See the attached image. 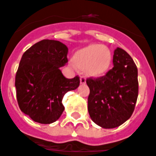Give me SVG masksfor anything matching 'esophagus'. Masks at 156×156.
I'll return each mask as SVG.
<instances>
[{
	"label": "esophagus",
	"mask_w": 156,
	"mask_h": 156,
	"mask_svg": "<svg viewBox=\"0 0 156 156\" xmlns=\"http://www.w3.org/2000/svg\"><path fill=\"white\" fill-rule=\"evenodd\" d=\"M80 83H81L82 84H84L86 83V78H85L84 76H81V77H80Z\"/></svg>",
	"instance_id": "obj_1"
}]
</instances>
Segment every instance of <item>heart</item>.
<instances>
[{
	"mask_svg": "<svg viewBox=\"0 0 156 156\" xmlns=\"http://www.w3.org/2000/svg\"><path fill=\"white\" fill-rule=\"evenodd\" d=\"M112 63V55L106 46L93 44L76 52L71 65L84 69L91 77H101L106 74Z\"/></svg>",
	"mask_w": 156,
	"mask_h": 156,
	"instance_id": "1",
	"label": "heart"
}]
</instances>
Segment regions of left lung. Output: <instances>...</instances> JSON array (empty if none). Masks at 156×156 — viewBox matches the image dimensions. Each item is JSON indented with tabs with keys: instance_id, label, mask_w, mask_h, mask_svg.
I'll return each mask as SVG.
<instances>
[{
	"instance_id": "obj_1",
	"label": "left lung",
	"mask_w": 156,
	"mask_h": 156,
	"mask_svg": "<svg viewBox=\"0 0 156 156\" xmlns=\"http://www.w3.org/2000/svg\"><path fill=\"white\" fill-rule=\"evenodd\" d=\"M113 66L104 76L86 80L90 89V117L106 129L117 127L127 121L138 97V71L132 58L117 48L114 51Z\"/></svg>"
}]
</instances>
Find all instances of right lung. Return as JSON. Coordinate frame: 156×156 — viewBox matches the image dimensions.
<instances>
[{
  "label": "right lung",
  "instance_id": "add662e5",
  "mask_svg": "<svg viewBox=\"0 0 156 156\" xmlns=\"http://www.w3.org/2000/svg\"><path fill=\"white\" fill-rule=\"evenodd\" d=\"M68 47L43 40L23 54L15 86L20 109L34 122L50 124L63 113L64 94L79 86V77L66 78L60 67L68 63Z\"/></svg>",
  "mask_w": 156,
  "mask_h": 156
}]
</instances>
